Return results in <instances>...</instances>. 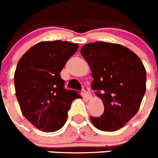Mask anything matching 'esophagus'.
Instances as JSON below:
<instances>
[{"mask_svg":"<svg viewBox=\"0 0 158 158\" xmlns=\"http://www.w3.org/2000/svg\"><path fill=\"white\" fill-rule=\"evenodd\" d=\"M83 95L85 99H91V96H92V95H91L90 90H89V89L87 86L83 87Z\"/></svg>","mask_w":158,"mask_h":158,"instance_id":"obj_1","label":"esophagus"}]
</instances>
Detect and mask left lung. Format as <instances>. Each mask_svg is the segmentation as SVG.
Instances as JSON below:
<instances>
[{
	"instance_id": "left-lung-1",
	"label": "left lung",
	"mask_w": 158,
	"mask_h": 158,
	"mask_svg": "<svg viewBox=\"0 0 158 158\" xmlns=\"http://www.w3.org/2000/svg\"><path fill=\"white\" fill-rule=\"evenodd\" d=\"M92 70V89L103 102L100 117H91L96 128L114 131L138 112L146 92L147 72L141 59L128 48L97 41L81 49Z\"/></svg>"
}]
</instances>
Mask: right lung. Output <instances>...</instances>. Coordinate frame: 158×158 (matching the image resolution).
I'll list each match as a JSON object with an SVG mask.
<instances>
[{"mask_svg":"<svg viewBox=\"0 0 158 158\" xmlns=\"http://www.w3.org/2000/svg\"><path fill=\"white\" fill-rule=\"evenodd\" d=\"M78 44L43 41L30 48L17 64L15 95L23 116L39 130L52 132L66 123L72 102L80 95L66 90L60 72Z\"/></svg>","mask_w":158,"mask_h":158,"instance_id":"add662e5","label":"right lung"}]
</instances>
